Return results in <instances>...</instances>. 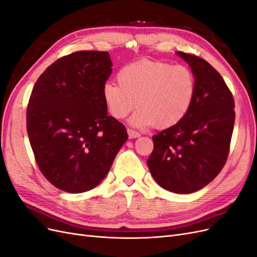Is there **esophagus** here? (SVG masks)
<instances>
[{
  "mask_svg": "<svg viewBox=\"0 0 257 257\" xmlns=\"http://www.w3.org/2000/svg\"><path fill=\"white\" fill-rule=\"evenodd\" d=\"M127 134H128V137H130L131 139L137 138V137L141 136V133H138V132H136V131H134V130H131V128L127 130Z\"/></svg>",
  "mask_w": 257,
  "mask_h": 257,
  "instance_id": "esophagus-1",
  "label": "esophagus"
}]
</instances>
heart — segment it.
I'll return each instance as SVG.
<instances>
[{
    "label": "heart",
    "mask_w": 257,
    "mask_h": 257,
    "mask_svg": "<svg viewBox=\"0 0 257 257\" xmlns=\"http://www.w3.org/2000/svg\"><path fill=\"white\" fill-rule=\"evenodd\" d=\"M119 83L106 82L105 104L113 118L122 120L138 106L131 123L138 127H172L180 122L195 96V78L188 67L162 61L142 60L123 66Z\"/></svg>",
    "instance_id": "heart-1"
}]
</instances>
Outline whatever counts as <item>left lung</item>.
Masks as SVG:
<instances>
[{
	"mask_svg": "<svg viewBox=\"0 0 257 257\" xmlns=\"http://www.w3.org/2000/svg\"><path fill=\"white\" fill-rule=\"evenodd\" d=\"M195 77V96L184 118L152 137L147 161L163 189L189 194L203 189L226 163L235 124V102L222 76L195 54L178 51Z\"/></svg>",
	"mask_w": 257,
	"mask_h": 257,
	"instance_id": "obj_1",
	"label": "left lung"
}]
</instances>
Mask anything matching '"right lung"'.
Here are the masks:
<instances>
[{"label":"right lung","instance_id":"1","mask_svg":"<svg viewBox=\"0 0 257 257\" xmlns=\"http://www.w3.org/2000/svg\"><path fill=\"white\" fill-rule=\"evenodd\" d=\"M111 66L106 51H76L46 68L31 93L27 131L36 164L64 192L95 188L128 138L107 114L103 87Z\"/></svg>","mask_w":257,"mask_h":257}]
</instances>
